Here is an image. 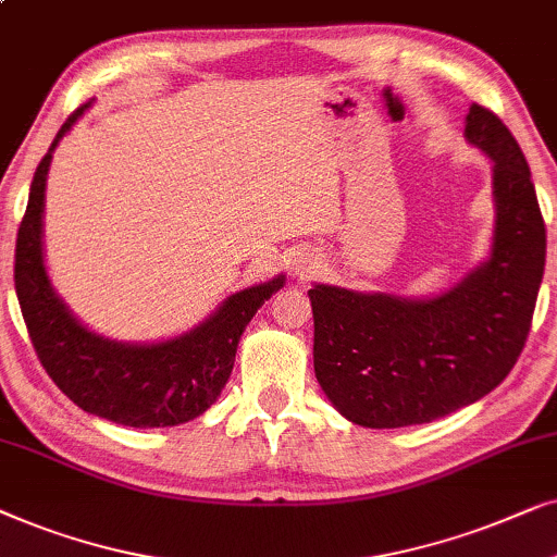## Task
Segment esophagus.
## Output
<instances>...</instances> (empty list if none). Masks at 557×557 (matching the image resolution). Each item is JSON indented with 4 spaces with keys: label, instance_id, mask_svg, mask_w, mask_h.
I'll return each instance as SVG.
<instances>
[{
    "label": "esophagus",
    "instance_id": "esophagus-1",
    "mask_svg": "<svg viewBox=\"0 0 557 557\" xmlns=\"http://www.w3.org/2000/svg\"><path fill=\"white\" fill-rule=\"evenodd\" d=\"M318 270H321V257H315V255H300V257L293 262V272L298 274L300 280L313 277V274H315Z\"/></svg>",
    "mask_w": 557,
    "mask_h": 557
}]
</instances>
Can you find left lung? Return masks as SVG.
Here are the masks:
<instances>
[{
	"mask_svg": "<svg viewBox=\"0 0 557 557\" xmlns=\"http://www.w3.org/2000/svg\"><path fill=\"white\" fill-rule=\"evenodd\" d=\"M466 139L494 162L492 251L435 298L313 285V367L361 428L433 422L488 395L517 364L545 272V221L528 160L494 111L471 103Z\"/></svg>",
	"mask_w": 557,
	"mask_h": 557,
	"instance_id": "left-lung-1",
	"label": "left lung"
}]
</instances>
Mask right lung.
<instances>
[{
	"label": "right lung",
	"mask_w": 557,
	"mask_h": 557,
	"mask_svg": "<svg viewBox=\"0 0 557 557\" xmlns=\"http://www.w3.org/2000/svg\"><path fill=\"white\" fill-rule=\"evenodd\" d=\"M88 107L91 101L65 119L29 185L14 247V290L22 318L42 369L81 410L129 428L181 425L216 403L232 376L244 329L285 285V274L228 295L196 329L158 344H127L86 329L48 277L42 211L55 147Z\"/></svg>",
	"instance_id": "right-lung-1"
}]
</instances>
